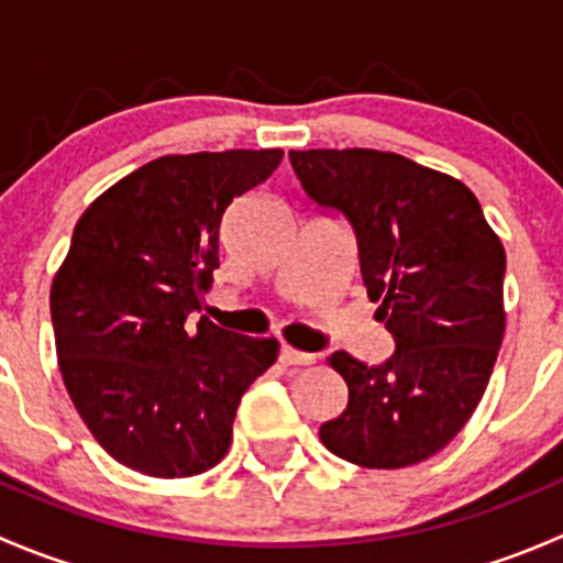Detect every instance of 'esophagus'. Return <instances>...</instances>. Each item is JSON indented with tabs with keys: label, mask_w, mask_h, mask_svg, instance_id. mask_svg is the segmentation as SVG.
<instances>
[{
	"label": "esophagus",
	"mask_w": 563,
	"mask_h": 563,
	"mask_svg": "<svg viewBox=\"0 0 563 563\" xmlns=\"http://www.w3.org/2000/svg\"><path fill=\"white\" fill-rule=\"evenodd\" d=\"M280 362H283V365H313L316 354H308V351H297V349H291V345H283Z\"/></svg>",
	"instance_id": "34e87169"
}]
</instances>
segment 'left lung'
Wrapping results in <instances>:
<instances>
[{
  "instance_id": "obj_1",
  "label": "left lung",
  "mask_w": 563,
  "mask_h": 563,
  "mask_svg": "<svg viewBox=\"0 0 563 563\" xmlns=\"http://www.w3.org/2000/svg\"><path fill=\"white\" fill-rule=\"evenodd\" d=\"M305 192L349 218L384 365L334 351L349 406L323 446L362 468H406L444 450L479 406L507 327V253L474 192L450 174L378 150L288 152Z\"/></svg>"
}]
</instances>
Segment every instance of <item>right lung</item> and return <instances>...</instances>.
I'll return each mask as SVG.
<instances>
[{"instance_id": "1", "label": "right lung", "mask_w": 563, "mask_h": 563, "mask_svg": "<svg viewBox=\"0 0 563 563\" xmlns=\"http://www.w3.org/2000/svg\"><path fill=\"white\" fill-rule=\"evenodd\" d=\"M280 161L283 150L157 157L76 223L51 283L59 371L95 441L139 474L218 465L242 395L275 365V338L187 318L212 288L225 209Z\"/></svg>"}]
</instances>
